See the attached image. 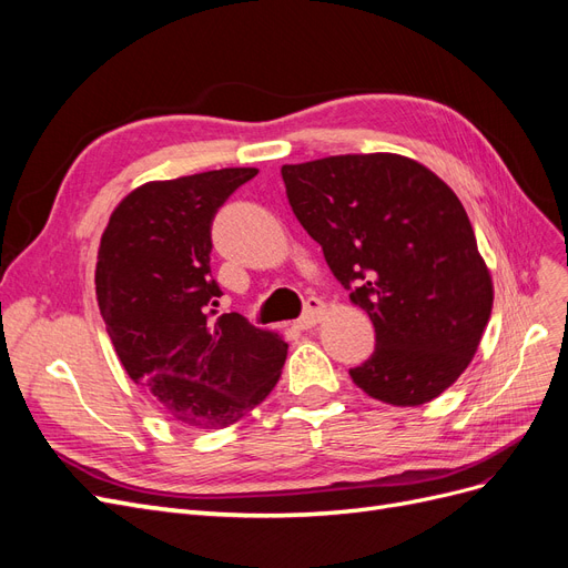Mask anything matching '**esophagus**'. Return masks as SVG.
<instances>
[{"label":"esophagus","instance_id":"esophagus-1","mask_svg":"<svg viewBox=\"0 0 568 568\" xmlns=\"http://www.w3.org/2000/svg\"><path fill=\"white\" fill-rule=\"evenodd\" d=\"M326 305L320 298H307L305 313L296 320V329H313V326L324 317Z\"/></svg>","mask_w":568,"mask_h":568}]
</instances>
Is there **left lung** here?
<instances>
[{"label": "left lung", "instance_id": "obj_1", "mask_svg": "<svg viewBox=\"0 0 568 568\" xmlns=\"http://www.w3.org/2000/svg\"><path fill=\"white\" fill-rule=\"evenodd\" d=\"M282 178L291 211L374 324L355 386L395 407L438 398L469 367L493 311L490 270L457 194L400 153L282 165Z\"/></svg>", "mask_w": 568, "mask_h": 568}]
</instances>
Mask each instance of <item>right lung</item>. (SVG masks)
Listing matches in <instances>:
<instances>
[{"mask_svg": "<svg viewBox=\"0 0 568 568\" xmlns=\"http://www.w3.org/2000/svg\"><path fill=\"white\" fill-rule=\"evenodd\" d=\"M255 168L136 186L115 205L97 255V303L120 365L170 419L225 428L277 386L286 343L242 315H215L211 225Z\"/></svg>", "mask_w": 568, "mask_h": 568, "instance_id": "add662e5", "label": "right lung"}]
</instances>
